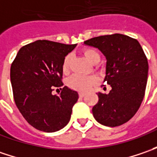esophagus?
Returning a JSON list of instances; mask_svg holds the SVG:
<instances>
[{"label": "esophagus", "instance_id": "34e87169", "mask_svg": "<svg viewBox=\"0 0 157 157\" xmlns=\"http://www.w3.org/2000/svg\"><path fill=\"white\" fill-rule=\"evenodd\" d=\"M78 95H79V97L83 98V97H84V96L86 95V94H85V93H79V94H78Z\"/></svg>", "mask_w": 157, "mask_h": 157}]
</instances>
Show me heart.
<instances>
[{
    "mask_svg": "<svg viewBox=\"0 0 157 157\" xmlns=\"http://www.w3.org/2000/svg\"><path fill=\"white\" fill-rule=\"evenodd\" d=\"M83 54L88 61L93 64H96L100 62V55L97 50L94 48H86L83 51ZM71 55H67L64 57L62 65L63 73H67L69 71L70 64L71 62ZM98 83V78L95 76H80L74 74L71 76L67 79L66 84L68 86L73 90L78 92H87L94 86Z\"/></svg>",
    "mask_w": 157,
    "mask_h": 157,
    "instance_id": "heart-1",
    "label": "heart"
}]
</instances>
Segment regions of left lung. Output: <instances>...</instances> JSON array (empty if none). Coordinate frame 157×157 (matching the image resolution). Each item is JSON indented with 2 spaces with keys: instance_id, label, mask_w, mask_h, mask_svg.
Masks as SVG:
<instances>
[{
  "instance_id": "1",
  "label": "left lung",
  "mask_w": 157,
  "mask_h": 157,
  "mask_svg": "<svg viewBox=\"0 0 157 157\" xmlns=\"http://www.w3.org/2000/svg\"><path fill=\"white\" fill-rule=\"evenodd\" d=\"M84 44L105 56L104 82L112 87L108 94L98 93L99 101L93 107L95 120L106 127L126 123L138 111L147 86L148 63L142 46L121 34L100 36Z\"/></svg>"
}]
</instances>
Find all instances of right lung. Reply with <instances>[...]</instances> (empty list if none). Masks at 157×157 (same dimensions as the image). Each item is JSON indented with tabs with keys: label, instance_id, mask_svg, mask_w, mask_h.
<instances>
[{
	"label": "right lung",
	"instance_id": "obj_1",
	"mask_svg": "<svg viewBox=\"0 0 157 157\" xmlns=\"http://www.w3.org/2000/svg\"><path fill=\"white\" fill-rule=\"evenodd\" d=\"M77 44L37 40L21 47L10 68L15 105L21 115L36 129L52 133L64 128L71 119L78 94L63 86L60 95L64 57Z\"/></svg>",
	"mask_w": 157,
	"mask_h": 157
}]
</instances>
